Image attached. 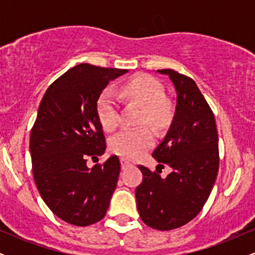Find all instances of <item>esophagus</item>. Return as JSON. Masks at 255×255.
<instances>
[{
    "instance_id": "esophagus-1",
    "label": "esophagus",
    "mask_w": 255,
    "mask_h": 255,
    "mask_svg": "<svg viewBox=\"0 0 255 255\" xmlns=\"http://www.w3.org/2000/svg\"><path fill=\"white\" fill-rule=\"evenodd\" d=\"M121 165H122V168L126 169V168H128V166H130L131 163L128 159H126V158H121Z\"/></svg>"
}]
</instances>
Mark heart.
<instances>
[{
	"label": "heart",
	"instance_id": "obj_1",
	"mask_svg": "<svg viewBox=\"0 0 255 255\" xmlns=\"http://www.w3.org/2000/svg\"><path fill=\"white\" fill-rule=\"evenodd\" d=\"M124 95L144 108L142 124L162 128L170 121L171 109L164 101L163 85L151 75L140 74L124 85ZM97 114L104 129L111 130L119 124V103L111 89H105L97 101ZM153 144L152 131L146 127L125 128L110 140L113 152L126 158H137Z\"/></svg>",
	"mask_w": 255,
	"mask_h": 255
}]
</instances>
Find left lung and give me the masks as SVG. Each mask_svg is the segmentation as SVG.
Wrapping results in <instances>:
<instances>
[{
  "instance_id": "left-lung-1",
  "label": "left lung",
  "mask_w": 255,
  "mask_h": 255,
  "mask_svg": "<svg viewBox=\"0 0 255 255\" xmlns=\"http://www.w3.org/2000/svg\"><path fill=\"white\" fill-rule=\"evenodd\" d=\"M171 80L176 108L164 139L152 157L172 171L165 178L137 165L142 182L135 198L140 218L157 230H172L192 221L210 197L218 174V134L215 116L197 84L172 69H158Z\"/></svg>"
}]
</instances>
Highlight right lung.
Segmentation results:
<instances>
[{"mask_svg": "<svg viewBox=\"0 0 255 255\" xmlns=\"http://www.w3.org/2000/svg\"><path fill=\"white\" fill-rule=\"evenodd\" d=\"M127 72L78 64L49 86L38 108L30 139L34 182L44 203L69 224L101 221L116 189L118 156L92 169L86 160L107 147L97 114L99 96L109 81Z\"/></svg>", "mask_w": 255, "mask_h": 255, "instance_id": "add662e5", "label": "right lung"}]
</instances>
